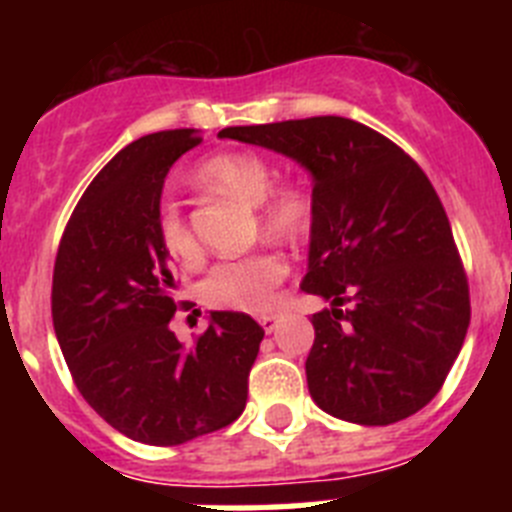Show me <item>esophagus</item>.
<instances>
[{"label": "esophagus", "instance_id": "obj_1", "mask_svg": "<svg viewBox=\"0 0 512 512\" xmlns=\"http://www.w3.org/2000/svg\"><path fill=\"white\" fill-rule=\"evenodd\" d=\"M277 320H279V315H261L259 323H261V328L266 330V333H271V330L277 328Z\"/></svg>", "mask_w": 512, "mask_h": 512}]
</instances>
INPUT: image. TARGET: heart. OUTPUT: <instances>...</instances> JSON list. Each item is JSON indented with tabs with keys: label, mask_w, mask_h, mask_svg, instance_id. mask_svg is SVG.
<instances>
[{
	"label": "heart",
	"mask_w": 512,
	"mask_h": 512,
	"mask_svg": "<svg viewBox=\"0 0 512 512\" xmlns=\"http://www.w3.org/2000/svg\"><path fill=\"white\" fill-rule=\"evenodd\" d=\"M197 179L207 187L256 205L259 228L271 238L300 243L315 223V200L305 182L295 176L274 179V166L256 151H223L205 158ZM158 241L176 261L192 264L200 259V243L194 238L182 207L166 202L156 217ZM289 264L274 248H261L241 259L220 261L202 279L200 295L210 307L238 312H269L277 305V289L287 279Z\"/></svg>",
	"instance_id": "b5f03b06"
}]
</instances>
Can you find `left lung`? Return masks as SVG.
I'll return each mask as SVG.
<instances>
[{
    "label": "left lung",
    "instance_id": "1",
    "mask_svg": "<svg viewBox=\"0 0 512 512\" xmlns=\"http://www.w3.org/2000/svg\"><path fill=\"white\" fill-rule=\"evenodd\" d=\"M220 138L295 158L312 174L315 223L302 292L330 302L312 315L305 361L318 408L390 425L425 408L467 336V271L449 217L397 143L348 117L238 125Z\"/></svg>",
    "mask_w": 512,
    "mask_h": 512
}]
</instances>
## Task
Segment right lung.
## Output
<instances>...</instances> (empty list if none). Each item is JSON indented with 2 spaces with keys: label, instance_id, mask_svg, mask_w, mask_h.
<instances>
[{
  "label": "right lung",
  "instance_id": "1",
  "mask_svg": "<svg viewBox=\"0 0 512 512\" xmlns=\"http://www.w3.org/2000/svg\"><path fill=\"white\" fill-rule=\"evenodd\" d=\"M197 143V130L179 128L122 148L81 194L53 266V328L76 390L115 431L151 446L233 423L264 338L243 312H210L192 346L169 328L182 302L156 217L171 164Z\"/></svg>",
  "mask_w": 512,
  "mask_h": 512
}]
</instances>
